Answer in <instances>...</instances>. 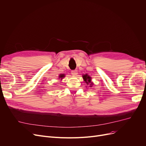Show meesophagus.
Returning a JSON list of instances; mask_svg holds the SVG:
<instances>
[{
  "label": "esophagus",
  "instance_id": "1",
  "mask_svg": "<svg viewBox=\"0 0 146 146\" xmlns=\"http://www.w3.org/2000/svg\"><path fill=\"white\" fill-rule=\"evenodd\" d=\"M72 74L73 76H77L78 74V71L77 70H72Z\"/></svg>",
  "mask_w": 146,
  "mask_h": 146
}]
</instances>
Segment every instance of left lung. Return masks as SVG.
Segmentation results:
<instances>
[{
    "label": "left lung",
    "instance_id": "obj_1",
    "mask_svg": "<svg viewBox=\"0 0 146 146\" xmlns=\"http://www.w3.org/2000/svg\"><path fill=\"white\" fill-rule=\"evenodd\" d=\"M82 78L83 79L84 82H85L86 85H89V87L92 86V85H94V83L92 82V78L90 76H89L88 74H85L82 75Z\"/></svg>",
    "mask_w": 146,
    "mask_h": 146
}]
</instances>
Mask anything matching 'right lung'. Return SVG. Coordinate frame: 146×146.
<instances>
[{
  "label": "right lung",
  "instance_id": "add662e5",
  "mask_svg": "<svg viewBox=\"0 0 146 146\" xmlns=\"http://www.w3.org/2000/svg\"><path fill=\"white\" fill-rule=\"evenodd\" d=\"M64 77H65V74H60L58 76V79H59V80H60L61 81V80H62Z\"/></svg>",
  "mask_w": 146,
  "mask_h": 146
}]
</instances>
